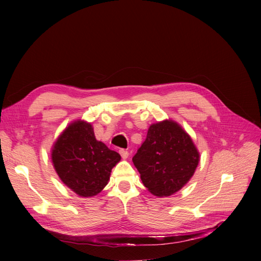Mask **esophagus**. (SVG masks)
I'll return each mask as SVG.
<instances>
[{"instance_id":"esophagus-1","label":"esophagus","mask_w":261,"mask_h":261,"mask_svg":"<svg viewBox=\"0 0 261 261\" xmlns=\"http://www.w3.org/2000/svg\"><path fill=\"white\" fill-rule=\"evenodd\" d=\"M120 154L122 155V158H123L124 160L127 159V158H128V151H126V150H124V149L120 150Z\"/></svg>"}]
</instances>
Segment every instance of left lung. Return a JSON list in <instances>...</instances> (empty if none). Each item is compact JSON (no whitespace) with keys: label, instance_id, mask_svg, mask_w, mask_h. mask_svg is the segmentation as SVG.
Instances as JSON below:
<instances>
[{"label":"left lung","instance_id":"8db88e82","mask_svg":"<svg viewBox=\"0 0 261 261\" xmlns=\"http://www.w3.org/2000/svg\"><path fill=\"white\" fill-rule=\"evenodd\" d=\"M199 160L192 137L173 120L150 125L146 140L133 158L143 184L156 197H168L183 188Z\"/></svg>","mask_w":261,"mask_h":261}]
</instances>
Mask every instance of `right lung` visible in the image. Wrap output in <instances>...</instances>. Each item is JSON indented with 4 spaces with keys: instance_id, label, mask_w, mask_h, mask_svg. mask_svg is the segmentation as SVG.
Masks as SVG:
<instances>
[{
    "instance_id": "1",
    "label": "right lung",
    "mask_w": 261,
    "mask_h": 261,
    "mask_svg": "<svg viewBox=\"0 0 261 261\" xmlns=\"http://www.w3.org/2000/svg\"><path fill=\"white\" fill-rule=\"evenodd\" d=\"M55 172L69 189L81 197H93L103 189L121 155L96 139L91 123H70L51 150Z\"/></svg>"
}]
</instances>
